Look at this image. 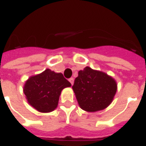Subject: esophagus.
Segmentation results:
<instances>
[{
  "label": "esophagus",
  "instance_id": "esophagus-1",
  "mask_svg": "<svg viewBox=\"0 0 146 146\" xmlns=\"http://www.w3.org/2000/svg\"><path fill=\"white\" fill-rule=\"evenodd\" d=\"M69 81H70V84H71L73 85V82H74V79H73V77H71V78H70V79H69Z\"/></svg>",
  "mask_w": 146,
  "mask_h": 146
}]
</instances>
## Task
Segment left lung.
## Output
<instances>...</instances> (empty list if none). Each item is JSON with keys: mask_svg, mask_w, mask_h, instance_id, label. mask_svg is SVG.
Segmentation results:
<instances>
[{"mask_svg": "<svg viewBox=\"0 0 146 146\" xmlns=\"http://www.w3.org/2000/svg\"><path fill=\"white\" fill-rule=\"evenodd\" d=\"M72 88L82 110L97 112L110 106L116 94L117 84L106 73L87 66L80 70Z\"/></svg>", "mask_w": 146, "mask_h": 146, "instance_id": "left-lung-1", "label": "left lung"}]
</instances>
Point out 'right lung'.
I'll use <instances>...</instances> for the list:
<instances>
[{"instance_id":"add662e5","label":"right lung","mask_w":146,"mask_h":146,"mask_svg":"<svg viewBox=\"0 0 146 146\" xmlns=\"http://www.w3.org/2000/svg\"><path fill=\"white\" fill-rule=\"evenodd\" d=\"M70 86L62 73L47 69L30 76L26 81L23 92L30 106L40 113H49L57 107L62 89Z\"/></svg>"}]
</instances>
